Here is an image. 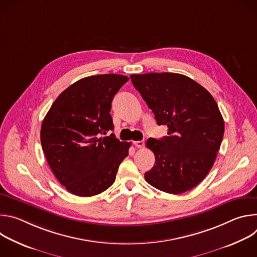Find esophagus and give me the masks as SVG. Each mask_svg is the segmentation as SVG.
I'll return each mask as SVG.
<instances>
[{
    "mask_svg": "<svg viewBox=\"0 0 257 257\" xmlns=\"http://www.w3.org/2000/svg\"><path fill=\"white\" fill-rule=\"evenodd\" d=\"M133 144L136 146V148H138V149H141V148H143L144 146V140H138V141H134L133 142Z\"/></svg>",
    "mask_w": 257,
    "mask_h": 257,
    "instance_id": "esophagus-1",
    "label": "esophagus"
}]
</instances>
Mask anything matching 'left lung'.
Returning a JSON list of instances; mask_svg holds the SVG:
<instances>
[{"label": "left lung", "instance_id": "1", "mask_svg": "<svg viewBox=\"0 0 257 257\" xmlns=\"http://www.w3.org/2000/svg\"><path fill=\"white\" fill-rule=\"evenodd\" d=\"M134 87L168 136L150 138L156 162L146 182L171 193L186 192L205 178L221 146L224 119L212 95L193 79L177 73L130 75Z\"/></svg>", "mask_w": 257, "mask_h": 257}]
</instances>
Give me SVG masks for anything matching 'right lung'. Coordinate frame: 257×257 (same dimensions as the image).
Instances as JSON below:
<instances>
[{
  "mask_svg": "<svg viewBox=\"0 0 257 257\" xmlns=\"http://www.w3.org/2000/svg\"><path fill=\"white\" fill-rule=\"evenodd\" d=\"M129 80L120 74L82 78L54 101L41 128V142L54 175L72 194L89 197L113 185L130 142L114 129L112 100Z\"/></svg>",
  "mask_w": 257,
  "mask_h": 257,
  "instance_id": "add662e5",
  "label": "right lung"
}]
</instances>
